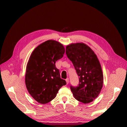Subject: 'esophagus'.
<instances>
[{
	"label": "esophagus",
	"mask_w": 127,
	"mask_h": 127,
	"mask_svg": "<svg viewBox=\"0 0 127 127\" xmlns=\"http://www.w3.org/2000/svg\"><path fill=\"white\" fill-rule=\"evenodd\" d=\"M65 80H66V84H67H67H68V82H69V79H68V78H67Z\"/></svg>",
	"instance_id": "esophagus-1"
}]
</instances>
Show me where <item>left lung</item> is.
I'll list each match as a JSON object with an SVG mask.
<instances>
[{"instance_id":"left-lung-1","label":"left lung","mask_w":127,"mask_h":127,"mask_svg":"<svg viewBox=\"0 0 127 127\" xmlns=\"http://www.w3.org/2000/svg\"><path fill=\"white\" fill-rule=\"evenodd\" d=\"M66 54L79 77V86H70L74 97L84 104L93 102L102 90L104 79L96 55L88 45L82 42L67 45Z\"/></svg>"}]
</instances>
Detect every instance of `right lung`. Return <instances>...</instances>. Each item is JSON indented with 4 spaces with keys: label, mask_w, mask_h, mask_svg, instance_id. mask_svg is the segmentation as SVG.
Here are the masks:
<instances>
[{
    "label": "right lung",
    "mask_w": 127,
    "mask_h": 127,
    "mask_svg": "<svg viewBox=\"0 0 127 127\" xmlns=\"http://www.w3.org/2000/svg\"><path fill=\"white\" fill-rule=\"evenodd\" d=\"M64 53L62 43L48 40L31 53L27 65L25 82L28 92L38 103H49L55 98L62 87L66 84L65 80L61 78L55 65Z\"/></svg>",
    "instance_id": "add662e5"
}]
</instances>
